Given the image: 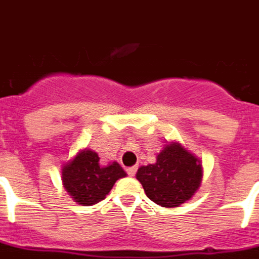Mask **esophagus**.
I'll list each match as a JSON object with an SVG mask.
<instances>
[{
	"mask_svg": "<svg viewBox=\"0 0 259 259\" xmlns=\"http://www.w3.org/2000/svg\"><path fill=\"white\" fill-rule=\"evenodd\" d=\"M126 172H127V175H129V176H134V175H136V172H137V167L134 165V167L126 168Z\"/></svg>",
	"mask_w": 259,
	"mask_h": 259,
	"instance_id": "1",
	"label": "esophagus"
}]
</instances>
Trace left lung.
I'll list each match as a JSON object with an SVG mask.
<instances>
[{"label":"left lung","mask_w":259,"mask_h":259,"mask_svg":"<svg viewBox=\"0 0 259 259\" xmlns=\"http://www.w3.org/2000/svg\"><path fill=\"white\" fill-rule=\"evenodd\" d=\"M202 175L201 160L172 142L157 154L156 163L139 168L137 180L152 202L163 207H179L201 186Z\"/></svg>","instance_id":"8db88e82"}]
</instances>
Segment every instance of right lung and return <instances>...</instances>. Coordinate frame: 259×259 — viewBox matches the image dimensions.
<instances>
[{"mask_svg":"<svg viewBox=\"0 0 259 259\" xmlns=\"http://www.w3.org/2000/svg\"><path fill=\"white\" fill-rule=\"evenodd\" d=\"M100 157L91 150H82L62 167V184L76 203L92 206L103 201L117 180L126 172L117 161L100 164Z\"/></svg>","mask_w":259,"mask_h":259,"instance_id":"right-lung-1","label":"right lung"}]
</instances>
